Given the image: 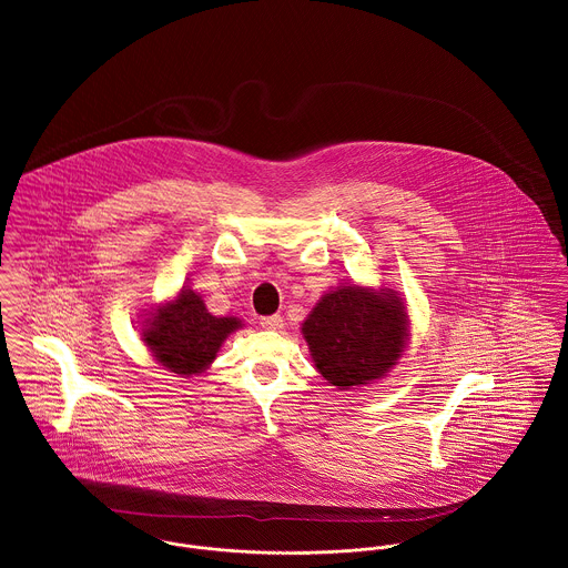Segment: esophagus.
Here are the masks:
<instances>
[{"label": "esophagus", "instance_id": "1", "mask_svg": "<svg viewBox=\"0 0 568 568\" xmlns=\"http://www.w3.org/2000/svg\"><path fill=\"white\" fill-rule=\"evenodd\" d=\"M262 326L263 328H270V331H278V328H283V317L281 315L262 317Z\"/></svg>", "mask_w": 568, "mask_h": 568}]
</instances>
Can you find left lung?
Segmentation results:
<instances>
[{
	"label": "left lung",
	"instance_id": "1",
	"mask_svg": "<svg viewBox=\"0 0 568 568\" xmlns=\"http://www.w3.org/2000/svg\"><path fill=\"white\" fill-rule=\"evenodd\" d=\"M410 320L389 287L342 283L324 294L303 322V337L315 369L337 389L385 378L402 358Z\"/></svg>",
	"mask_w": 568,
	"mask_h": 568
}]
</instances>
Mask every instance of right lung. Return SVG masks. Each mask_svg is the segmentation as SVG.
Returning a JSON list of instances; mask_svg holds the SVG:
<instances>
[{"label":"right lung","instance_id":"1","mask_svg":"<svg viewBox=\"0 0 568 568\" xmlns=\"http://www.w3.org/2000/svg\"><path fill=\"white\" fill-rule=\"evenodd\" d=\"M146 315L142 326L144 346L164 369L183 378L205 372L226 337L244 326L240 317L212 315L203 298L187 285L173 301L151 306Z\"/></svg>","mask_w":568,"mask_h":568}]
</instances>
